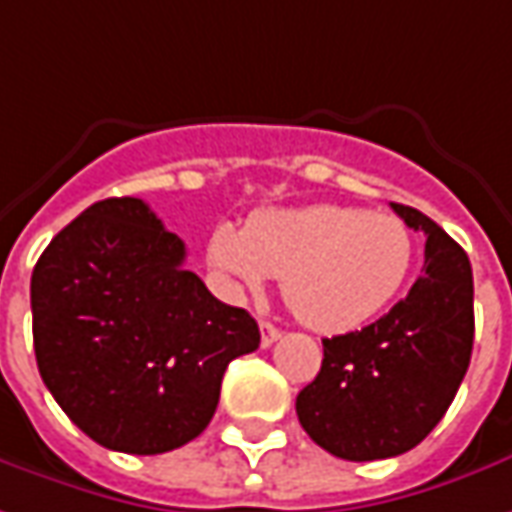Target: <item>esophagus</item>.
<instances>
[{
    "mask_svg": "<svg viewBox=\"0 0 512 512\" xmlns=\"http://www.w3.org/2000/svg\"><path fill=\"white\" fill-rule=\"evenodd\" d=\"M283 333H280V328H274L271 322H260V344L263 347H271V344L277 342Z\"/></svg>",
    "mask_w": 512,
    "mask_h": 512,
    "instance_id": "34e87169",
    "label": "esophagus"
}]
</instances>
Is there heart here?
Listing matches in <instances>:
<instances>
[{
  "mask_svg": "<svg viewBox=\"0 0 512 512\" xmlns=\"http://www.w3.org/2000/svg\"><path fill=\"white\" fill-rule=\"evenodd\" d=\"M207 263L229 294L283 277V297L308 328L344 333L395 300L415 263V232L401 215L339 204L269 210L243 229H212Z\"/></svg>",
  "mask_w": 512,
  "mask_h": 512,
  "instance_id": "obj_1",
  "label": "heart"
}]
</instances>
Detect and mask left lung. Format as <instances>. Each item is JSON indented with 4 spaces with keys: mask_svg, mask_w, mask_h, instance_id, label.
<instances>
[{
    "mask_svg": "<svg viewBox=\"0 0 512 512\" xmlns=\"http://www.w3.org/2000/svg\"><path fill=\"white\" fill-rule=\"evenodd\" d=\"M426 235L409 294L367 328L322 339V370L297 395V417L333 457H398L426 440L460 389L474 347V274L460 243L415 207L392 204Z\"/></svg>",
    "mask_w": 512,
    "mask_h": 512,
    "instance_id": "8db88e82",
    "label": "left lung"
}]
</instances>
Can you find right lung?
<instances>
[{
  "instance_id": "right-lung-1",
  "label": "right lung",
  "mask_w": 512,
  "mask_h": 512,
  "mask_svg": "<svg viewBox=\"0 0 512 512\" xmlns=\"http://www.w3.org/2000/svg\"><path fill=\"white\" fill-rule=\"evenodd\" d=\"M184 243L142 198L66 224L30 280L38 373L66 417L123 454H165L215 415L229 361L260 330L184 269Z\"/></svg>"
}]
</instances>
